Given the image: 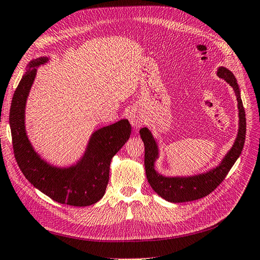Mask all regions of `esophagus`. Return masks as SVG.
Here are the masks:
<instances>
[{"mask_svg": "<svg viewBox=\"0 0 260 260\" xmlns=\"http://www.w3.org/2000/svg\"><path fill=\"white\" fill-rule=\"evenodd\" d=\"M128 120H129V122L132 124V126L135 127V128H138V127H140L141 125H142V119L140 118L138 114L134 113V112H131L128 114Z\"/></svg>", "mask_w": 260, "mask_h": 260, "instance_id": "34e87169", "label": "esophagus"}]
</instances>
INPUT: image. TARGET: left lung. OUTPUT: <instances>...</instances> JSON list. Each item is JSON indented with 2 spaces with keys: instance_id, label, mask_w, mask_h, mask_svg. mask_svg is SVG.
Returning <instances> with one entry per match:
<instances>
[{
  "instance_id": "8db88e82",
  "label": "left lung",
  "mask_w": 260,
  "mask_h": 260,
  "mask_svg": "<svg viewBox=\"0 0 260 260\" xmlns=\"http://www.w3.org/2000/svg\"><path fill=\"white\" fill-rule=\"evenodd\" d=\"M217 74H218L219 78L228 82L233 88L238 100L240 118L239 133L236 142H234L233 147L227 155L224 156L219 166L205 174L192 176V177H164L154 170V162L158 155V150L154 138L152 137L150 131L146 127L141 128L139 132L141 139L145 144V169L148 182L158 196L169 201V202H190V201L202 199L212 193L223 181L231 167L240 156L243 147H244L246 135V118L236 77L224 67H220Z\"/></svg>"
}]
</instances>
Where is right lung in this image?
Instances as JSON below:
<instances>
[{
  "label": "right lung",
  "mask_w": 260,
  "mask_h": 260,
  "mask_svg": "<svg viewBox=\"0 0 260 260\" xmlns=\"http://www.w3.org/2000/svg\"><path fill=\"white\" fill-rule=\"evenodd\" d=\"M46 61V57L31 61L14 93L10 110L14 155L24 177L44 194L61 204L88 206L104 197L111 158L128 140L132 126L128 120H121L96 131L82 160L68 169H58L42 160L24 129V107L36 78V67Z\"/></svg>",
  "instance_id": "right-lung-1"
}]
</instances>
